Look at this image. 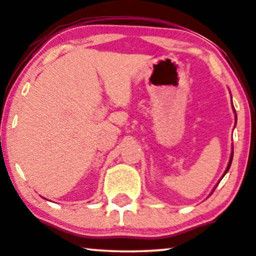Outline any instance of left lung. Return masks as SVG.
Returning a JSON list of instances; mask_svg holds the SVG:
<instances>
[{"instance_id": "left-lung-1", "label": "left lung", "mask_w": 256, "mask_h": 256, "mask_svg": "<svg viewBox=\"0 0 256 256\" xmlns=\"http://www.w3.org/2000/svg\"><path fill=\"white\" fill-rule=\"evenodd\" d=\"M232 108H233V112H234V117H236V109H234V106H233V103H232ZM232 160H233V147H232V152H231V156H230V161H228V167H226V170L224 172V174H222V178H224V176L226 175V172H228V169H230V167H231V164H232ZM222 178L219 180V181H222ZM218 186V184H217ZM216 186H214V189H216ZM214 190H212V192H214Z\"/></svg>"}]
</instances>
